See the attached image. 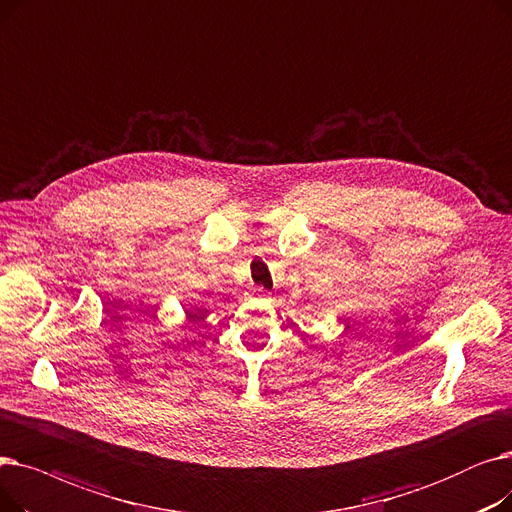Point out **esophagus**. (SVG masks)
Listing matches in <instances>:
<instances>
[{
	"mask_svg": "<svg viewBox=\"0 0 512 512\" xmlns=\"http://www.w3.org/2000/svg\"><path fill=\"white\" fill-rule=\"evenodd\" d=\"M254 294H256V296H260V298H269V296H271L269 291H266L264 287H254Z\"/></svg>",
	"mask_w": 512,
	"mask_h": 512,
	"instance_id": "obj_1",
	"label": "esophagus"
}]
</instances>
